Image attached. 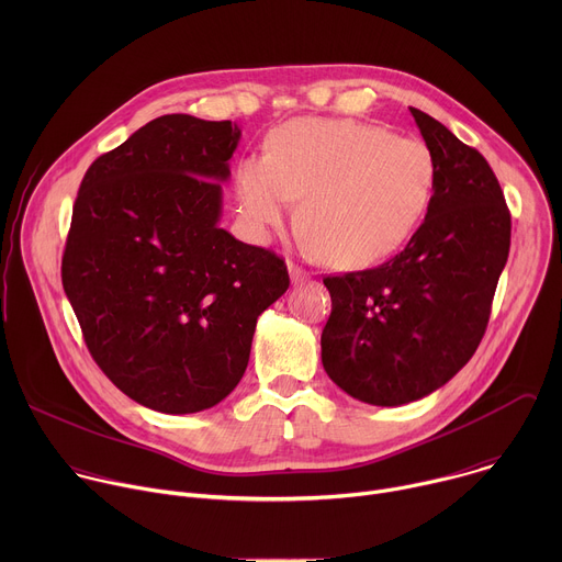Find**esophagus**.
<instances>
[{"label": "esophagus", "instance_id": "34e87169", "mask_svg": "<svg viewBox=\"0 0 562 562\" xmlns=\"http://www.w3.org/2000/svg\"><path fill=\"white\" fill-rule=\"evenodd\" d=\"M289 276H291V282H293V284H302V282L308 280V273H306L302 267L293 265V262H289Z\"/></svg>", "mask_w": 562, "mask_h": 562}]
</instances>
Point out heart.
<instances>
[{"label":"heart","mask_w":562,"mask_h":562,"mask_svg":"<svg viewBox=\"0 0 562 562\" xmlns=\"http://www.w3.org/2000/svg\"><path fill=\"white\" fill-rule=\"evenodd\" d=\"M436 182L429 146L353 120L302 117L280 126L269 155L235 169L239 217L267 239L302 200L306 239L342 269L369 267L409 243Z\"/></svg>","instance_id":"heart-1"}]
</instances>
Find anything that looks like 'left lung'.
<instances>
[{"label":"left lung","instance_id":"obj_1","mask_svg":"<svg viewBox=\"0 0 562 562\" xmlns=\"http://www.w3.org/2000/svg\"><path fill=\"white\" fill-rule=\"evenodd\" d=\"M436 165L425 222L389 262L325 278L323 367L351 397L400 407L447 384L485 336L507 265L512 215L475 148L409 109Z\"/></svg>","mask_w":562,"mask_h":562}]
</instances>
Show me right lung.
I'll list each match as a JSON object with an SVG mask.
<instances>
[{
	"label": "right lung",
	"mask_w": 562,
	"mask_h": 562,
	"mask_svg": "<svg viewBox=\"0 0 562 562\" xmlns=\"http://www.w3.org/2000/svg\"><path fill=\"white\" fill-rule=\"evenodd\" d=\"M235 122L162 115L89 167L61 284L106 378L142 407L195 414L243 380L258 317L286 289L276 254L220 228Z\"/></svg>",
	"instance_id": "obj_1"
}]
</instances>
